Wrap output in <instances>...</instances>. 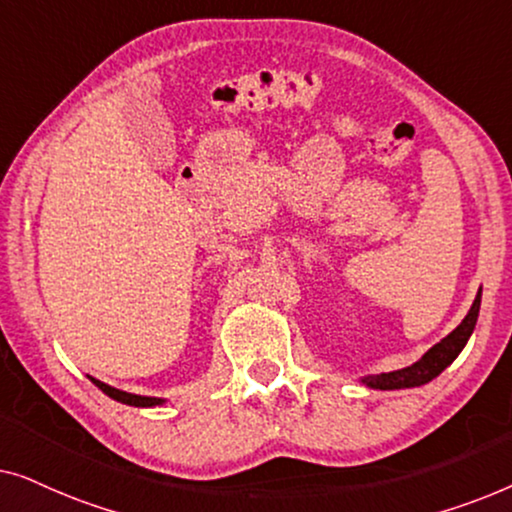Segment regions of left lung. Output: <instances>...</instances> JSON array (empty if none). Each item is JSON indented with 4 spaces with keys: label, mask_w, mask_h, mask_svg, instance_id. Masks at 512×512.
<instances>
[{
    "label": "left lung",
    "mask_w": 512,
    "mask_h": 512,
    "mask_svg": "<svg viewBox=\"0 0 512 512\" xmlns=\"http://www.w3.org/2000/svg\"><path fill=\"white\" fill-rule=\"evenodd\" d=\"M480 298H482V289L478 291V296H475L471 310H468L464 321H461V324L454 328V331L447 335V338L440 340L438 345H433L429 352H426L417 363H412V366H408V368L394 370V373L368 375V377H363V384H368L370 389L389 391V389L422 387V384L431 382L433 377H438L447 366H450L454 359H457L459 352L464 349V345L468 342V338H471L475 321H478Z\"/></svg>",
    "instance_id": "left-lung-1"
}]
</instances>
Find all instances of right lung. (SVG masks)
I'll list each match as a JSON object with an SVG mask.
<instances>
[{"mask_svg":"<svg viewBox=\"0 0 512 512\" xmlns=\"http://www.w3.org/2000/svg\"><path fill=\"white\" fill-rule=\"evenodd\" d=\"M95 387H100L104 394L109 398H114L118 403H125V405H135V408H153V405H163L165 401L163 398H151V396H137V394H128V391H121V389H114L109 387V384H104L100 380H93Z\"/></svg>","mask_w":512,"mask_h":512,"instance_id":"1","label":"right lung"}]
</instances>
